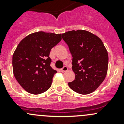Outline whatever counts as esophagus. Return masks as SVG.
<instances>
[{"label": "esophagus", "instance_id": "34e87169", "mask_svg": "<svg viewBox=\"0 0 124 124\" xmlns=\"http://www.w3.org/2000/svg\"><path fill=\"white\" fill-rule=\"evenodd\" d=\"M68 67H66V66H65V67H63V68H62L61 70V71H62V72H65V71H68Z\"/></svg>", "mask_w": 124, "mask_h": 124}]
</instances>
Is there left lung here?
<instances>
[{
  "label": "left lung",
  "instance_id": "obj_1",
  "mask_svg": "<svg viewBox=\"0 0 124 124\" xmlns=\"http://www.w3.org/2000/svg\"><path fill=\"white\" fill-rule=\"evenodd\" d=\"M72 56L75 79L68 85L78 93L87 95L95 91L107 75L108 56L99 37L85 30L62 33Z\"/></svg>",
  "mask_w": 124,
  "mask_h": 124
}]
</instances>
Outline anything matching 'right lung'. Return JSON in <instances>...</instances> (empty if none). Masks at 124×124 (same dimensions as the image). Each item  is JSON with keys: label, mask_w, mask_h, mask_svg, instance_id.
<instances>
[{"label": "right lung", "mask_w": 124, "mask_h": 124, "mask_svg": "<svg viewBox=\"0 0 124 124\" xmlns=\"http://www.w3.org/2000/svg\"><path fill=\"white\" fill-rule=\"evenodd\" d=\"M61 39V33L41 31L29 35L18 44L12 56V70L15 78L27 92L40 94L50 87L57 71L51 67L49 55Z\"/></svg>", "instance_id": "1"}]
</instances>
